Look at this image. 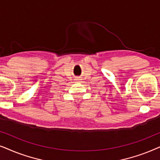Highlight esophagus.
<instances>
[{
    "label": "esophagus",
    "mask_w": 160,
    "mask_h": 160,
    "mask_svg": "<svg viewBox=\"0 0 160 160\" xmlns=\"http://www.w3.org/2000/svg\"><path fill=\"white\" fill-rule=\"evenodd\" d=\"M76 81H77V82H79V78H76V79H75Z\"/></svg>",
    "instance_id": "esophagus-1"
}]
</instances>
